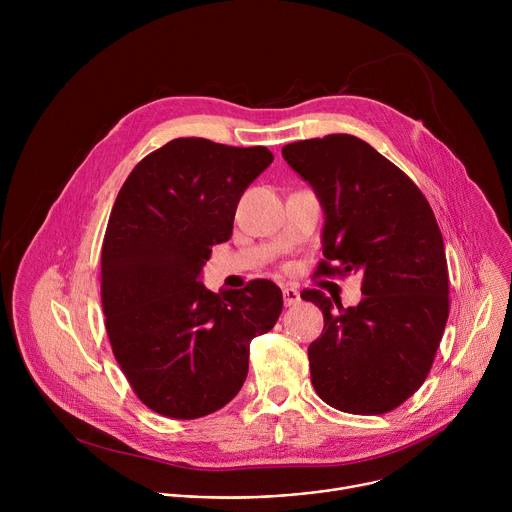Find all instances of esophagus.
<instances>
[{
	"label": "esophagus",
	"instance_id": "esophagus-1",
	"mask_svg": "<svg viewBox=\"0 0 512 512\" xmlns=\"http://www.w3.org/2000/svg\"><path fill=\"white\" fill-rule=\"evenodd\" d=\"M300 291L298 289H294V287H283V302H285V306H296V304H300Z\"/></svg>",
	"mask_w": 512,
	"mask_h": 512
}]
</instances>
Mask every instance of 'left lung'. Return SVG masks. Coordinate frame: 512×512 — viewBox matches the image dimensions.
I'll list each match as a JSON object with an SVG mask.
<instances>
[{"mask_svg":"<svg viewBox=\"0 0 512 512\" xmlns=\"http://www.w3.org/2000/svg\"><path fill=\"white\" fill-rule=\"evenodd\" d=\"M283 160L316 192L326 223L318 275H362L358 306L320 289L302 300L324 314L310 344L312 385L330 407L381 415L427 379L450 314L442 231L411 178L348 133L287 143Z\"/></svg>","mask_w":512,"mask_h":512,"instance_id":"obj_1","label":"left lung"}]
</instances>
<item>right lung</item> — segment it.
<instances>
[{
    "instance_id": "add662e5",
    "label": "right lung",
    "mask_w": 512,
    "mask_h": 512,
    "mask_svg": "<svg viewBox=\"0 0 512 512\" xmlns=\"http://www.w3.org/2000/svg\"><path fill=\"white\" fill-rule=\"evenodd\" d=\"M273 154L178 137L145 156L113 204L101 251L105 328L143 405L172 419L225 407L249 373V344L283 308L269 279L212 294L200 271L233 235L237 204Z\"/></svg>"
}]
</instances>
